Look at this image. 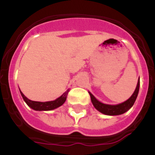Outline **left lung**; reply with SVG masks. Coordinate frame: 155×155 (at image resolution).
<instances>
[{
	"instance_id": "obj_1",
	"label": "left lung",
	"mask_w": 155,
	"mask_h": 155,
	"mask_svg": "<svg viewBox=\"0 0 155 155\" xmlns=\"http://www.w3.org/2000/svg\"><path fill=\"white\" fill-rule=\"evenodd\" d=\"M140 79V78H139ZM139 87H140V80L137 82V85L136 89L134 91V94L131 95V97L129 99H127L126 102L123 103L118 104V105H106L100 102L99 101L94 98V95L91 92H88L91 96V102H92L94 107L99 111L100 113H103L105 115H109V116H116V115H121L125 113L126 112L129 110L134 105V102L136 101V98L137 97L138 92H139Z\"/></svg>"
}]
</instances>
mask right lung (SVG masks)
<instances>
[{"label": "right lung", "instance_id": "right-lung-1", "mask_svg": "<svg viewBox=\"0 0 155 155\" xmlns=\"http://www.w3.org/2000/svg\"><path fill=\"white\" fill-rule=\"evenodd\" d=\"M69 92V90L66 91L65 93L61 95L60 98H57L54 101H50V102H35V101H31L28 98H27L25 96L24 94L20 91L21 96H22L23 99L25 102H26L27 105L31 107V109H34V110H39V111H47V110H52V109H57V108L60 107L61 105H62L65 102L66 99H67V96H68V94Z\"/></svg>", "mask_w": 155, "mask_h": 155}]
</instances>
